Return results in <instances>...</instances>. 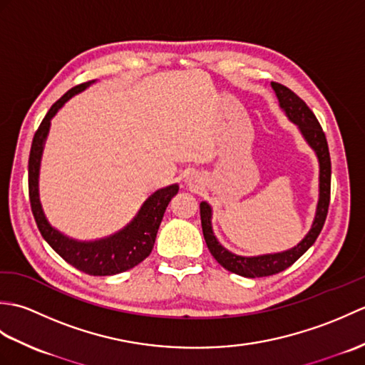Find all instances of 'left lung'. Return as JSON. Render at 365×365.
I'll list each match as a JSON object with an SVG mask.
<instances>
[{
  "label": "left lung",
  "mask_w": 365,
  "mask_h": 365,
  "mask_svg": "<svg viewBox=\"0 0 365 365\" xmlns=\"http://www.w3.org/2000/svg\"><path fill=\"white\" fill-rule=\"evenodd\" d=\"M271 86H273L276 92L279 105H281L285 114L289 115V119L299 127L302 136H304L309 145L315 150L317 157H319L320 199L319 205H317V215L312 224V229L298 246H294L285 252L259 255V257H242V255H235L229 252L227 250H224L218 243V240L213 235L210 222L212 208L207 202H200V222H202V232L208 250H210L212 255L221 267L229 269L230 273H235L245 277H265L281 273V271L292 267L293 263L315 243L317 237L320 235V232L324 226V221H327L331 199V158L327 136H324V131L320 125V122L317 120L315 114L311 111V108L306 105L304 100H301L293 91L274 81L271 83Z\"/></svg>",
  "instance_id": "obj_1"
}]
</instances>
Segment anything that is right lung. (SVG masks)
<instances>
[{
    "instance_id": "obj_1",
    "label": "right lung",
    "mask_w": 365,
    "mask_h": 365,
    "mask_svg": "<svg viewBox=\"0 0 365 365\" xmlns=\"http://www.w3.org/2000/svg\"><path fill=\"white\" fill-rule=\"evenodd\" d=\"M91 83H81L78 86L67 91L58 102H54L48 113L45 114L43 120L38 125L31 144L29 161H28V190L29 202L33 210L34 220L38 230H41L45 242L48 243L54 251L67 263H71L76 269L91 276H111L123 273L141 263L153 250L155 238L166 212V207L170 202L178 187L170 185L168 188L158 190L157 192L145 200L141 210L135 216L125 229L108 238L98 240V242H75L72 238L64 237L61 232L53 229L42 212L41 200H38V166H41V157L43 150L45 138L48 135L50 120L58 110L68 98L86 89Z\"/></svg>"
}]
</instances>
